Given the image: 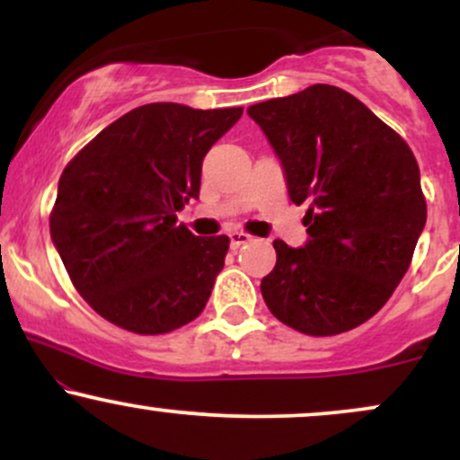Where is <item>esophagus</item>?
<instances>
[{
    "label": "esophagus",
    "instance_id": "esophagus-1",
    "mask_svg": "<svg viewBox=\"0 0 460 460\" xmlns=\"http://www.w3.org/2000/svg\"><path fill=\"white\" fill-rule=\"evenodd\" d=\"M251 240H252V237L248 234H242V231H231V234H229V246L234 248V251H237L240 246L248 244Z\"/></svg>",
    "mask_w": 460,
    "mask_h": 460
}]
</instances>
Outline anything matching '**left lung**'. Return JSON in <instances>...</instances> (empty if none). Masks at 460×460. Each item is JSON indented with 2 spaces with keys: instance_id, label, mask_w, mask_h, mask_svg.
<instances>
[{
  "instance_id": "1",
  "label": "left lung",
  "mask_w": 460,
  "mask_h": 460,
  "mask_svg": "<svg viewBox=\"0 0 460 460\" xmlns=\"http://www.w3.org/2000/svg\"><path fill=\"white\" fill-rule=\"evenodd\" d=\"M281 160L292 203H307L305 246L274 240L261 279L274 318L340 335L372 318L409 270L426 225L420 166L392 128L350 93L314 84L246 110Z\"/></svg>"
}]
</instances>
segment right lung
<instances>
[{"instance_id":"obj_1","label":"right lung","mask_w":460,"mask_h":460,"mask_svg":"<svg viewBox=\"0 0 460 460\" xmlns=\"http://www.w3.org/2000/svg\"><path fill=\"white\" fill-rule=\"evenodd\" d=\"M242 108L149 103L123 114L68 162L51 242L82 298L120 329L160 335L205 309L229 237H199L177 212L199 199L203 157Z\"/></svg>"}]
</instances>
